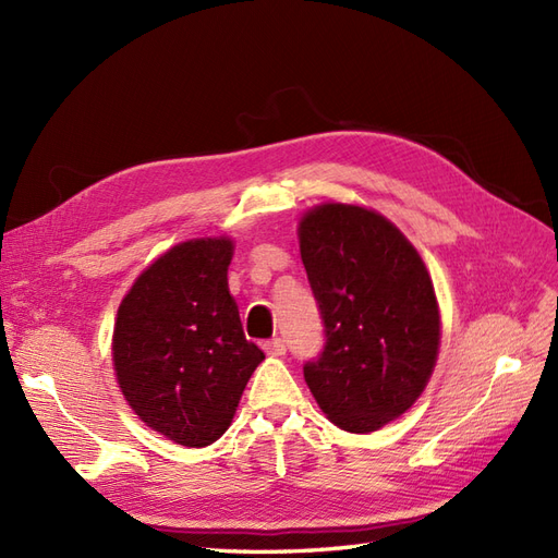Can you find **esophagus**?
Returning a JSON list of instances; mask_svg holds the SVG:
<instances>
[{
	"label": "esophagus",
	"instance_id": "34e87169",
	"mask_svg": "<svg viewBox=\"0 0 558 558\" xmlns=\"http://www.w3.org/2000/svg\"><path fill=\"white\" fill-rule=\"evenodd\" d=\"M263 349H265V353H269V356H283V353H286V342L281 340V337H275V340H267L263 344Z\"/></svg>",
	"mask_w": 558,
	"mask_h": 558
}]
</instances>
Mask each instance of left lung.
I'll return each instance as SVG.
<instances>
[{"label": "left lung", "mask_w": 558, "mask_h": 558, "mask_svg": "<svg viewBox=\"0 0 558 558\" xmlns=\"http://www.w3.org/2000/svg\"><path fill=\"white\" fill-rule=\"evenodd\" d=\"M326 344L305 363L318 408L373 433L424 393L440 349V310L416 248L381 214L328 202L298 226Z\"/></svg>", "instance_id": "obj_1"}]
</instances>
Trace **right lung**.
Listing matches in <instances>:
<instances>
[{
    "mask_svg": "<svg viewBox=\"0 0 558 558\" xmlns=\"http://www.w3.org/2000/svg\"><path fill=\"white\" fill-rule=\"evenodd\" d=\"M232 240L172 246L132 283L113 326V369L148 428L183 447H207L238 410L265 353L242 330L228 289Z\"/></svg>",
    "mask_w": 558,
    "mask_h": 558,
    "instance_id": "1",
    "label": "right lung"
}]
</instances>
